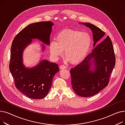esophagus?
I'll return each instance as SVG.
<instances>
[{
    "instance_id": "1",
    "label": "esophagus",
    "mask_w": 125,
    "mask_h": 125,
    "mask_svg": "<svg viewBox=\"0 0 125 125\" xmlns=\"http://www.w3.org/2000/svg\"><path fill=\"white\" fill-rule=\"evenodd\" d=\"M59 68H60V69H66V67L64 65H61L60 66H59Z\"/></svg>"
}]
</instances>
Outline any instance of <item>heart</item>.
<instances>
[{
    "label": "heart",
    "instance_id": "1",
    "mask_svg": "<svg viewBox=\"0 0 125 125\" xmlns=\"http://www.w3.org/2000/svg\"><path fill=\"white\" fill-rule=\"evenodd\" d=\"M92 37L86 32L65 29L59 32L55 41L50 43V51L52 58L58 59L63 55L73 64L81 62L87 55L91 48Z\"/></svg>",
    "mask_w": 125,
    "mask_h": 125
}]
</instances>
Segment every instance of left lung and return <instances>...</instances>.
I'll return each instance as SVG.
<instances>
[{"mask_svg":"<svg viewBox=\"0 0 125 125\" xmlns=\"http://www.w3.org/2000/svg\"><path fill=\"white\" fill-rule=\"evenodd\" d=\"M92 31L94 46L105 33L93 24L83 23ZM94 59V72L89 69L91 59ZM115 64V57L111 39L107 37L98 44L84 60L70 70L72 87L78 96L88 97L97 94L106 87Z\"/></svg>","mask_w":125,"mask_h":125,"instance_id":"8db88e82","label":"left lung"}]
</instances>
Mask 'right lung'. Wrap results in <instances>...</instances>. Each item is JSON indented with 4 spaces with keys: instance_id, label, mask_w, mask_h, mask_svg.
<instances>
[{
    "instance_id": "obj_1",
    "label": "right lung",
    "mask_w": 125,
    "mask_h": 125,
    "mask_svg": "<svg viewBox=\"0 0 125 125\" xmlns=\"http://www.w3.org/2000/svg\"><path fill=\"white\" fill-rule=\"evenodd\" d=\"M53 25L50 21L31 24L20 32L12 42L10 70L16 88L31 99H40L46 96L59 69L58 64L45 60L33 68H26L22 64V52L33 38L49 44Z\"/></svg>"
}]
</instances>
